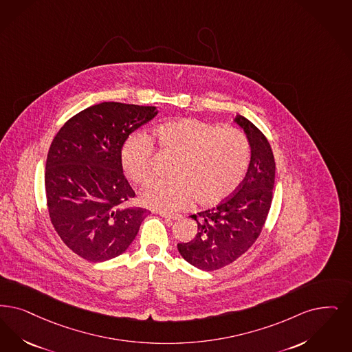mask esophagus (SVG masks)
<instances>
[{
    "label": "esophagus",
    "instance_id": "esophagus-1",
    "mask_svg": "<svg viewBox=\"0 0 352 352\" xmlns=\"http://www.w3.org/2000/svg\"><path fill=\"white\" fill-rule=\"evenodd\" d=\"M160 216H162L164 219H169V220H179L181 219L179 214H170L166 212H160Z\"/></svg>",
    "mask_w": 352,
    "mask_h": 352
}]
</instances>
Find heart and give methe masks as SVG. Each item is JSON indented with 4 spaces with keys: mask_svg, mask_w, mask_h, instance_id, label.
Instances as JSON below:
<instances>
[{
    "mask_svg": "<svg viewBox=\"0 0 352 352\" xmlns=\"http://www.w3.org/2000/svg\"><path fill=\"white\" fill-rule=\"evenodd\" d=\"M160 151L175 155L170 179L149 183L140 201L153 210L174 212L192 200L200 207H214L232 197L243 182L252 160L246 135L236 128L181 118L153 131ZM120 164L133 183H145L152 175V145L142 133L123 142Z\"/></svg>",
    "mask_w": 352,
    "mask_h": 352,
    "instance_id": "1",
    "label": "heart"
}]
</instances>
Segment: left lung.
Here are the masks:
<instances>
[{
	"instance_id": "8db88e82",
	"label": "left lung",
	"mask_w": 352,
	"mask_h": 352,
	"mask_svg": "<svg viewBox=\"0 0 352 352\" xmlns=\"http://www.w3.org/2000/svg\"><path fill=\"white\" fill-rule=\"evenodd\" d=\"M252 148V160L243 182L226 201L191 217L197 221V236L178 243L183 259L194 267L213 271L234 262L259 237L272 200L275 160L265 135L250 120L234 119Z\"/></svg>"
}]
</instances>
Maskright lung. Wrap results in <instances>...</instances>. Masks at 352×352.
Here are the masks:
<instances>
[{"instance_id": "add662e5", "label": "right lung", "mask_w": 352, "mask_h": 352, "mask_svg": "<svg viewBox=\"0 0 352 352\" xmlns=\"http://www.w3.org/2000/svg\"><path fill=\"white\" fill-rule=\"evenodd\" d=\"M157 113L155 106L103 102L74 115L50 146L44 182L51 223L89 262L124 253L151 213L124 207L135 191L123 174L120 149Z\"/></svg>"}]
</instances>
